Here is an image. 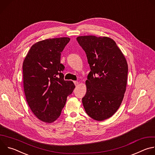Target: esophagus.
<instances>
[{"instance_id":"1","label":"esophagus","mask_w":155,"mask_h":155,"mask_svg":"<svg viewBox=\"0 0 155 155\" xmlns=\"http://www.w3.org/2000/svg\"><path fill=\"white\" fill-rule=\"evenodd\" d=\"M74 84H75V86H78V84H79V83H78L77 81H74Z\"/></svg>"}]
</instances>
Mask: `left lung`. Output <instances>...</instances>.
Instances as JSON below:
<instances>
[{
    "instance_id": "1",
    "label": "left lung",
    "mask_w": 155,
    "mask_h": 155,
    "mask_svg": "<svg viewBox=\"0 0 155 155\" xmlns=\"http://www.w3.org/2000/svg\"><path fill=\"white\" fill-rule=\"evenodd\" d=\"M77 40L85 51L91 69L82 98L83 107L93 119L105 120L117 111L123 99L128 72L126 60L109 37L80 36Z\"/></svg>"
}]
</instances>
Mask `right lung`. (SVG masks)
I'll return each mask as SVG.
<instances>
[{"label": "right lung", "instance_id": "add662e5", "mask_svg": "<svg viewBox=\"0 0 155 155\" xmlns=\"http://www.w3.org/2000/svg\"><path fill=\"white\" fill-rule=\"evenodd\" d=\"M68 37L50 38L33 45L23 65V84L28 104L41 121L52 123L61 114L67 97L75 88L72 81L64 80L61 52Z\"/></svg>", "mask_w": 155, "mask_h": 155}]
</instances>
